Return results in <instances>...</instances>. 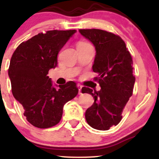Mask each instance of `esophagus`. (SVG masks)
Here are the masks:
<instances>
[{"instance_id":"esophagus-1","label":"esophagus","mask_w":159,"mask_h":159,"mask_svg":"<svg viewBox=\"0 0 159 159\" xmlns=\"http://www.w3.org/2000/svg\"><path fill=\"white\" fill-rule=\"evenodd\" d=\"M78 94H81V89H82V86L78 84Z\"/></svg>"}]
</instances>
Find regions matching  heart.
I'll list each match as a JSON object with an SVG mask.
<instances>
[{
	"instance_id": "1",
	"label": "heart",
	"mask_w": 159,
	"mask_h": 159,
	"mask_svg": "<svg viewBox=\"0 0 159 159\" xmlns=\"http://www.w3.org/2000/svg\"><path fill=\"white\" fill-rule=\"evenodd\" d=\"M86 44H88V43H85V42H80V43H78V45H86Z\"/></svg>"
}]
</instances>
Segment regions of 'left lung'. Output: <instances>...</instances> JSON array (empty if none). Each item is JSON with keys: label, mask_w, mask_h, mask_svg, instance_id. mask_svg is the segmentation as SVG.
<instances>
[{"label": "left lung", "mask_w": 159, "mask_h": 159, "mask_svg": "<svg viewBox=\"0 0 159 159\" xmlns=\"http://www.w3.org/2000/svg\"><path fill=\"white\" fill-rule=\"evenodd\" d=\"M79 32L96 49L93 70L101 87L99 91L81 89L94 98L86 111V120L95 129L108 130L121 121L123 108L132 96L135 78L132 56L119 36L99 29H80Z\"/></svg>", "instance_id": "obj_1"}]
</instances>
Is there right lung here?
<instances>
[{
  "mask_svg": "<svg viewBox=\"0 0 159 159\" xmlns=\"http://www.w3.org/2000/svg\"><path fill=\"white\" fill-rule=\"evenodd\" d=\"M75 30L40 33L20 44L10 60L8 75L13 96L34 126L47 129L61 121L63 105L75 97L74 81L54 86L47 75L57 66V54Z\"/></svg>",
  "mask_w": 159,
  "mask_h": 159,
  "instance_id": "1",
  "label": "right lung"
}]
</instances>
